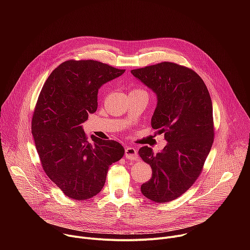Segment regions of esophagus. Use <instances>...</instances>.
Wrapping results in <instances>:
<instances>
[{
    "label": "esophagus",
    "instance_id": "esophagus-1",
    "mask_svg": "<svg viewBox=\"0 0 250 250\" xmlns=\"http://www.w3.org/2000/svg\"><path fill=\"white\" fill-rule=\"evenodd\" d=\"M125 155L126 157V159H129V160H135L137 159L138 157V154H137V151L134 147L132 146H127L125 150Z\"/></svg>",
    "mask_w": 250,
    "mask_h": 250
}]
</instances>
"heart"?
<instances>
[{"instance_id": "b5f03b06", "label": "heart", "mask_w": 250, "mask_h": 250, "mask_svg": "<svg viewBox=\"0 0 250 250\" xmlns=\"http://www.w3.org/2000/svg\"><path fill=\"white\" fill-rule=\"evenodd\" d=\"M129 94H142V95H146L147 96V93L144 89H141V88H134V89H132L130 91Z\"/></svg>"}]
</instances>
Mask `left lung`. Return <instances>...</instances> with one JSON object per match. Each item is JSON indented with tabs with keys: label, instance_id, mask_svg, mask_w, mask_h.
<instances>
[{
	"label": "left lung",
	"instance_id": "left-lung-1",
	"mask_svg": "<svg viewBox=\"0 0 250 250\" xmlns=\"http://www.w3.org/2000/svg\"><path fill=\"white\" fill-rule=\"evenodd\" d=\"M131 74L155 93L151 126L167 141L156 154L148 146L138 150L152 169L150 180L140 190L153 202H170L195 183L211 148L215 132L210 96L195 71L176 63L133 69Z\"/></svg>",
	"mask_w": 250,
	"mask_h": 250
}]
</instances>
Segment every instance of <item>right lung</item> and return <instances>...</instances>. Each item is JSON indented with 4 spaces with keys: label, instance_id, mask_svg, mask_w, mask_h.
Instances as JSON below:
<instances>
[{
    "label": "right lung",
    "instance_id": "obj_1",
    "mask_svg": "<svg viewBox=\"0 0 250 250\" xmlns=\"http://www.w3.org/2000/svg\"><path fill=\"white\" fill-rule=\"evenodd\" d=\"M95 60H68L55 68L35 105L31 132L42 168L69 198L87 200L100 193L110 165L125 154L121 144L94 135L82 124L98 108V91L125 73Z\"/></svg>",
    "mask_w": 250,
    "mask_h": 250
}]
</instances>
